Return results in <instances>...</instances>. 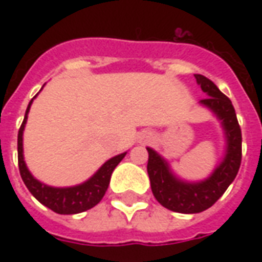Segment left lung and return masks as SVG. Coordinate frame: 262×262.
Masks as SVG:
<instances>
[{
  "mask_svg": "<svg viewBox=\"0 0 262 262\" xmlns=\"http://www.w3.org/2000/svg\"><path fill=\"white\" fill-rule=\"evenodd\" d=\"M195 78L202 91L209 95L201 99V103L222 119L227 136V154L206 181L188 184L177 180L164 160L154 150L147 148V172L154 198L164 208L178 213H199L214 205L234 181L242 164V129L233 103L208 77L195 74Z\"/></svg>",
  "mask_w": 262,
  "mask_h": 262,
  "instance_id": "left-lung-1",
  "label": "left lung"
}]
</instances>
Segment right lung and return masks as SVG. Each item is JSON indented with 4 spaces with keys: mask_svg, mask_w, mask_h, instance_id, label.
<instances>
[{
    "mask_svg": "<svg viewBox=\"0 0 262 262\" xmlns=\"http://www.w3.org/2000/svg\"><path fill=\"white\" fill-rule=\"evenodd\" d=\"M32 101L33 99H31V102L26 108L25 118H24V122L20 125L19 132H18V167H19L22 181L25 182L29 192L36 198L39 202L43 203L45 206H48L49 209H52L56 213L74 214L94 208L95 205L101 202V199L108 189L112 171L122 161L126 153L119 154L114 159L108 160L91 180H88L78 187L52 188L39 182L28 171L25 161H24V154H22V133H24V127H25L26 119H28V112L31 108Z\"/></svg>",
    "mask_w": 262,
    "mask_h": 262,
    "instance_id": "add662e5",
    "label": "right lung"
}]
</instances>
